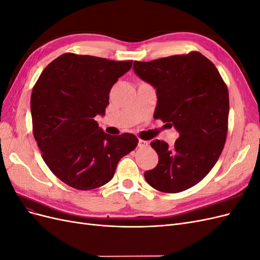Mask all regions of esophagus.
Listing matches in <instances>:
<instances>
[{"instance_id":"1","label":"esophagus","mask_w":260,"mask_h":260,"mask_svg":"<svg viewBox=\"0 0 260 260\" xmlns=\"http://www.w3.org/2000/svg\"><path fill=\"white\" fill-rule=\"evenodd\" d=\"M148 145V142H147V141H143V140H139V142H138V146L139 147H141V148H142V147H146Z\"/></svg>"}]
</instances>
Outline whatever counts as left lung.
Listing matches in <instances>:
<instances>
[{
    "label": "left lung",
    "mask_w": 260,
    "mask_h": 260,
    "mask_svg": "<svg viewBox=\"0 0 260 260\" xmlns=\"http://www.w3.org/2000/svg\"><path fill=\"white\" fill-rule=\"evenodd\" d=\"M133 70L156 89L155 118L179 132L175 145L151 143L158 164L144 174L146 182L165 193L187 190L215 166L228 132L229 92L212 62L199 52L151 61H135Z\"/></svg>",
    "instance_id": "left-lung-1"
}]
</instances>
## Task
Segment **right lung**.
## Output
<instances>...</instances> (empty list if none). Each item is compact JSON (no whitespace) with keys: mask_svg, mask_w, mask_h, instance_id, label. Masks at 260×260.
Listing matches in <instances>:
<instances>
[{"mask_svg":"<svg viewBox=\"0 0 260 260\" xmlns=\"http://www.w3.org/2000/svg\"><path fill=\"white\" fill-rule=\"evenodd\" d=\"M131 66L66 53L39 77L30 101L34 136L45 164L67 185L88 191L106 184L137 147L136 136L107 135L94 119L105 114L112 86Z\"/></svg>","mask_w":260,"mask_h":260,"instance_id":"obj_1","label":"right lung"}]
</instances>
